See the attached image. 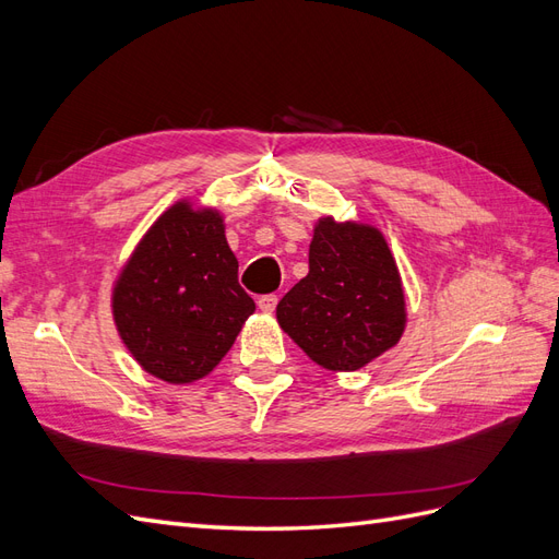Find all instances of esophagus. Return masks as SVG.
I'll use <instances>...</instances> for the list:
<instances>
[{
  "label": "esophagus",
  "instance_id": "1",
  "mask_svg": "<svg viewBox=\"0 0 559 559\" xmlns=\"http://www.w3.org/2000/svg\"><path fill=\"white\" fill-rule=\"evenodd\" d=\"M277 296L275 294H265V296H261L259 298V308L263 310V312H273L275 308H277Z\"/></svg>",
  "mask_w": 559,
  "mask_h": 559
}]
</instances>
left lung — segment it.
<instances>
[{"label": "left lung", "instance_id": "1", "mask_svg": "<svg viewBox=\"0 0 559 559\" xmlns=\"http://www.w3.org/2000/svg\"><path fill=\"white\" fill-rule=\"evenodd\" d=\"M277 321L329 370H357L394 347L405 326V302L382 235L321 218L310 245V273L280 300Z\"/></svg>", "mask_w": 559, "mask_h": 559}]
</instances>
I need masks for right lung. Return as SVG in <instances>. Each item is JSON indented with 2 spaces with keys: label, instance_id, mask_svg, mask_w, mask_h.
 <instances>
[{
  "label": "right lung",
  "instance_id": "obj_1",
  "mask_svg": "<svg viewBox=\"0 0 559 559\" xmlns=\"http://www.w3.org/2000/svg\"><path fill=\"white\" fill-rule=\"evenodd\" d=\"M253 310L222 216L186 202L144 235L114 292V319L132 357L175 384L207 376Z\"/></svg>",
  "mask_w": 559,
  "mask_h": 559
}]
</instances>
